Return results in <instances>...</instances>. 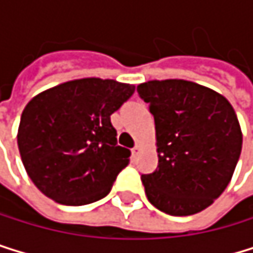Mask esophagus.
Listing matches in <instances>:
<instances>
[{"label":"esophagus","mask_w":253,"mask_h":253,"mask_svg":"<svg viewBox=\"0 0 253 253\" xmlns=\"http://www.w3.org/2000/svg\"><path fill=\"white\" fill-rule=\"evenodd\" d=\"M139 149H141V145H139V144H136L135 147L132 149V153H133V155H138V153H139Z\"/></svg>","instance_id":"34e87169"}]
</instances>
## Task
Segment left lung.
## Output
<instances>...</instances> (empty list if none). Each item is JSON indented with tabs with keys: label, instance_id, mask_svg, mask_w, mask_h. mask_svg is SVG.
Wrapping results in <instances>:
<instances>
[{
	"label": "left lung",
	"instance_id": "left-lung-1",
	"mask_svg": "<svg viewBox=\"0 0 253 253\" xmlns=\"http://www.w3.org/2000/svg\"><path fill=\"white\" fill-rule=\"evenodd\" d=\"M155 117L158 169L142 174L149 202L170 215L208 208L225 191L241 153L231 103L187 80H152L136 88Z\"/></svg>",
	"mask_w": 253,
	"mask_h": 253
}]
</instances>
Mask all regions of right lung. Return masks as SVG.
Segmentation results:
<instances>
[{
  "label": "right lung",
  "instance_id": "right-lung-1",
  "mask_svg": "<svg viewBox=\"0 0 253 253\" xmlns=\"http://www.w3.org/2000/svg\"><path fill=\"white\" fill-rule=\"evenodd\" d=\"M135 92L115 80L80 79L38 94L21 115L18 147L27 174L57 203L108 196L130 150L117 145L111 115Z\"/></svg>",
  "mask_w": 253,
  "mask_h": 253
}]
</instances>
